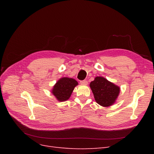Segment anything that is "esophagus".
I'll return each mask as SVG.
<instances>
[{"mask_svg":"<svg viewBox=\"0 0 154 154\" xmlns=\"http://www.w3.org/2000/svg\"><path fill=\"white\" fill-rule=\"evenodd\" d=\"M80 83L83 85H87L88 84V82L87 80H82V81H80Z\"/></svg>","mask_w":154,"mask_h":154,"instance_id":"obj_1","label":"esophagus"}]
</instances>
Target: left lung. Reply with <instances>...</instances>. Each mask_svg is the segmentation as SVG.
<instances>
[{
	"label": "left lung",
	"mask_w": 154,
	"mask_h": 154,
	"mask_svg": "<svg viewBox=\"0 0 154 154\" xmlns=\"http://www.w3.org/2000/svg\"><path fill=\"white\" fill-rule=\"evenodd\" d=\"M90 87L96 101L103 106L112 105L119 95L120 88L103 77L97 76L91 82Z\"/></svg>",
	"instance_id": "left-lung-1"
}]
</instances>
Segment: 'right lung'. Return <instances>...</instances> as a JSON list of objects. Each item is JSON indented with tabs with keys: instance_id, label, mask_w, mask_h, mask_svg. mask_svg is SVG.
Returning <instances> with one entry per match:
<instances>
[{
	"instance_id": "obj_1",
	"label": "right lung",
	"mask_w": 154,
	"mask_h": 154,
	"mask_svg": "<svg viewBox=\"0 0 154 154\" xmlns=\"http://www.w3.org/2000/svg\"><path fill=\"white\" fill-rule=\"evenodd\" d=\"M78 82L72 78H62L56 83L52 91L53 94L59 101L67 100L71 96Z\"/></svg>"
}]
</instances>
